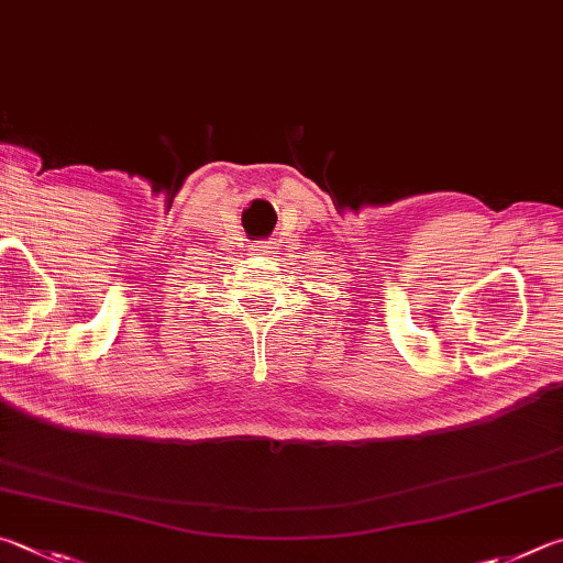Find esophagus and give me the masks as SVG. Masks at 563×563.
<instances>
[{
    "label": "esophagus",
    "mask_w": 563,
    "mask_h": 563,
    "mask_svg": "<svg viewBox=\"0 0 563 563\" xmlns=\"http://www.w3.org/2000/svg\"><path fill=\"white\" fill-rule=\"evenodd\" d=\"M253 251L258 253V255H271V253H273V251H271V246H268V243H255Z\"/></svg>",
    "instance_id": "1"
}]
</instances>
